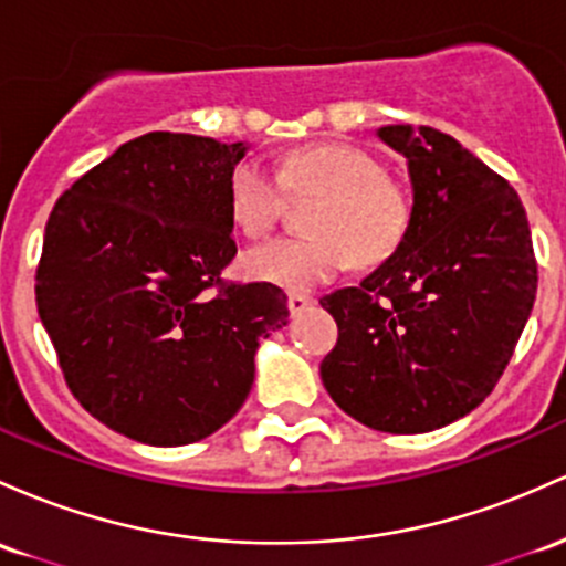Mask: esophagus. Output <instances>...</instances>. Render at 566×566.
Returning a JSON list of instances; mask_svg holds the SVG:
<instances>
[{
    "label": "esophagus",
    "instance_id": "1",
    "mask_svg": "<svg viewBox=\"0 0 566 566\" xmlns=\"http://www.w3.org/2000/svg\"><path fill=\"white\" fill-rule=\"evenodd\" d=\"M314 306V297H308V295H301V293H293L287 297V308H290V314H303L306 312V308H312Z\"/></svg>",
    "mask_w": 566,
    "mask_h": 566
}]
</instances>
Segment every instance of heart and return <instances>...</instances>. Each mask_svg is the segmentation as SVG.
Returning <instances> with one entry per match:
<instances>
[{"mask_svg":"<svg viewBox=\"0 0 566 566\" xmlns=\"http://www.w3.org/2000/svg\"><path fill=\"white\" fill-rule=\"evenodd\" d=\"M287 196H319L306 228L314 235L273 239L244 252L241 273L293 293L325 284L349 269L387 263L413 226V196L376 153L346 142L297 147L271 177L258 160H239L228 177V214L250 239L271 231Z\"/></svg>","mask_w":566,"mask_h":566,"instance_id":"1","label":"heart"}]
</instances>
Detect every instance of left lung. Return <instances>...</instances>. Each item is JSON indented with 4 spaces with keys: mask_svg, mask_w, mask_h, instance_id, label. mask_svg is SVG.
Here are the masks:
<instances>
[{
    "mask_svg": "<svg viewBox=\"0 0 566 566\" xmlns=\"http://www.w3.org/2000/svg\"><path fill=\"white\" fill-rule=\"evenodd\" d=\"M378 136L408 158L413 226L359 287L319 297L338 325L319 374L365 427L430 432L492 395L535 306L537 260L518 192L454 136Z\"/></svg>",
    "mask_w": 566,
    "mask_h": 566,
    "instance_id": "8db88e82",
    "label": "left lung"
}]
</instances>
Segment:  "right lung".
<instances>
[{
	"mask_svg": "<svg viewBox=\"0 0 566 566\" xmlns=\"http://www.w3.org/2000/svg\"><path fill=\"white\" fill-rule=\"evenodd\" d=\"M247 145L153 132L55 201L36 312L80 406L150 446L207 438L244 406L260 338L287 325L269 282H226L228 177Z\"/></svg>",
	"mask_w": 566,
	"mask_h": 566,
	"instance_id": "1",
	"label": "right lung"
}]
</instances>
